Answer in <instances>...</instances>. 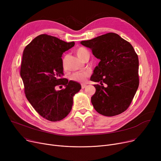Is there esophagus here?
I'll return each mask as SVG.
<instances>
[{"label":"esophagus","mask_w":161,"mask_h":161,"mask_svg":"<svg viewBox=\"0 0 161 161\" xmlns=\"http://www.w3.org/2000/svg\"><path fill=\"white\" fill-rule=\"evenodd\" d=\"M86 84H81V88L82 89H85L86 87Z\"/></svg>","instance_id":"34e87169"}]
</instances>
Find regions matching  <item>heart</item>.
<instances>
[{
	"mask_svg": "<svg viewBox=\"0 0 161 161\" xmlns=\"http://www.w3.org/2000/svg\"><path fill=\"white\" fill-rule=\"evenodd\" d=\"M87 51L83 47H80L76 50V55L80 59H81L84 55L87 53ZM88 73L87 72H77L71 75L70 79L73 81H78L80 83H84L86 81V78L88 77Z\"/></svg>",
	"mask_w": 161,
	"mask_h": 161,
	"instance_id": "1",
	"label": "heart"
}]
</instances>
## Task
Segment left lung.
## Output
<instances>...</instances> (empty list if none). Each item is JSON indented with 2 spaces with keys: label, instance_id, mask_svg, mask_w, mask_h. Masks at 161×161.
Instances as JSON below:
<instances>
[{
  "label": "left lung",
  "instance_id": "1",
  "mask_svg": "<svg viewBox=\"0 0 161 161\" xmlns=\"http://www.w3.org/2000/svg\"><path fill=\"white\" fill-rule=\"evenodd\" d=\"M80 44L90 48L100 59L91 77V81L100 83L94 85L96 92L91 97L95 110L108 117L123 113L130 106L139 86L138 57L132 46L114 32Z\"/></svg>",
  "mask_w": 161,
  "mask_h": 161
}]
</instances>
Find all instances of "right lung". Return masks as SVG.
Listing matches in <instances>:
<instances>
[{
  "label": "right lung",
  "mask_w": 161,
  "mask_h": 161,
  "mask_svg": "<svg viewBox=\"0 0 161 161\" xmlns=\"http://www.w3.org/2000/svg\"><path fill=\"white\" fill-rule=\"evenodd\" d=\"M74 44V42L40 35L23 51L20 75L25 96L47 120L58 121L66 117L72 109L74 96L81 88L79 83L61 78L63 75L62 55ZM59 85L65 89L57 91L55 87Z\"/></svg>",
  "instance_id": "right-lung-1"
}]
</instances>
